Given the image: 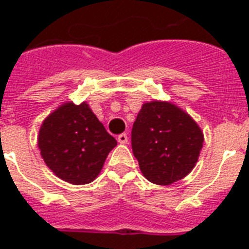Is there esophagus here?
Wrapping results in <instances>:
<instances>
[{
  "instance_id": "34e87169",
  "label": "esophagus",
  "mask_w": 249,
  "mask_h": 249,
  "mask_svg": "<svg viewBox=\"0 0 249 249\" xmlns=\"http://www.w3.org/2000/svg\"><path fill=\"white\" fill-rule=\"evenodd\" d=\"M117 141H118V142H120L121 144H126L127 142H128V137H127L126 133H122V135L118 136Z\"/></svg>"
}]
</instances>
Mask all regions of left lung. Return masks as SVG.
I'll use <instances>...</instances> for the list:
<instances>
[{
	"mask_svg": "<svg viewBox=\"0 0 249 249\" xmlns=\"http://www.w3.org/2000/svg\"><path fill=\"white\" fill-rule=\"evenodd\" d=\"M203 131L168 101L142 105L132 128V151L149 182L169 186L190 175L203 147Z\"/></svg>",
	"mask_w": 249,
	"mask_h": 249,
	"instance_id": "obj_1",
	"label": "left lung"
}]
</instances>
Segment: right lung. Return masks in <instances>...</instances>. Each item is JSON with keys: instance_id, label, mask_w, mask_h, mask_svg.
I'll return each instance as SVG.
<instances>
[{"instance_id": "add662e5", "label": "right lung", "mask_w": 249, "mask_h": 249, "mask_svg": "<svg viewBox=\"0 0 249 249\" xmlns=\"http://www.w3.org/2000/svg\"><path fill=\"white\" fill-rule=\"evenodd\" d=\"M37 141L46 166L62 181L76 186L94 181L117 146L89 103L72 101L58 106L43 120Z\"/></svg>"}]
</instances>
